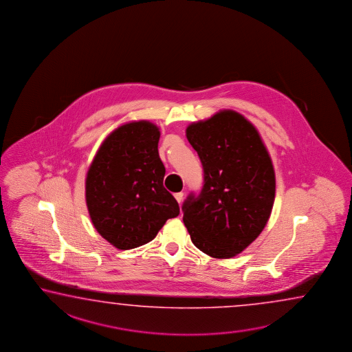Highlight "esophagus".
<instances>
[{
	"label": "esophagus",
	"mask_w": 352,
	"mask_h": 352,
	"mask_svg": "<svg viewBox=\"0 0 352 352\" xmlns=\"http://www.w3.org/2000/svg\"><path fill=\"white\" fill-rule=\"evenodd\" d=\"M183 195H184V194L182 193V192L174 194V197H175V199H177L178 203H182V201H183Z\"/></svg>",
	"instance_id": "1"
}]
</instances>
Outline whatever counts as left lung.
Here are the masks:
<instances>
[{"mask_svg": "<svg viewBox=\"0 0 352 352\" xmlns=\"http://www.w3.org/2000/svg\"><path fill=\"white\" fill-rule=\"evenodd\" d=\"M204 172L199 195L183 204L194 245L213 258H232L258 237L272 212L276 177L258 131L243 115L222 110L187 128Z\"/></svg>", "mask_w": 352, "mask_h": 352, "instance_id": "obj_1", "label": "left lung"}]
</instances>
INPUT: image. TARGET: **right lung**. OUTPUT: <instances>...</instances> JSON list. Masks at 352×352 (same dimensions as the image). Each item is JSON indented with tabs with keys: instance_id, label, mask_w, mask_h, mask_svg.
Returning <instances> with one entry per match:
<instances>
[{
	"instance_id": "1",
	"label": "right lung",
	"mask_w": 352,
	"mask_h": 352,
	"mask_svg": "<svg viewBox=\"0 0 352 352\" xmlns=\"http://www.w3.org/2000/svg\"><path fill=\"white\" fill-rule=\"evenodd\" d=\"M159 138L153 122H126L109 134L89 166V215L101 237L119 250L151 242L179 214L178 201L163 186Z\"/></svg>"
}]
</instances>
